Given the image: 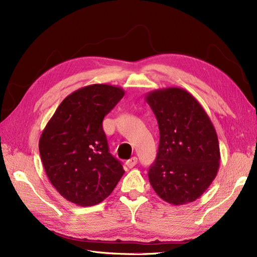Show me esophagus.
Returning <instances> with one entry per match:
<instances>
[{
  "mask_svg": "<svg viewBox=\"0 0 257 257\" xmlns=\"http://www.w3.org/2000/svg\"><path fill=\"white\" fill-rule=\"evenodd\" d=\"M136 164H137V158H136V157L131 158V159L127 160L126 163H125V165H126L128 168H133Z\"/></svg>",
  "mask_w": 257,
  "mask_h": 257,
  "instance_id": "1",
  "label": "esophagus"
}]
</instances>
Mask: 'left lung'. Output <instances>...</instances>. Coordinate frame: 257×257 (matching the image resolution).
I'll list each match as a JSON object with an SVG mask.
<instances>
[{
    "mask_svg": "<svg viewBox=\"0 0 257 257\" xmlns=\"http://www.w3.org/2000/svg\"><path fill=\"white\" fill-rule=\"evenodd\" d=\"M160 130L159 150L149 168L155 193L178 206L192 203L212 183L220 166L213 124L198 100L182 88L147 93Z\"/></svg>",
    "mask_w": 257,
    "mask_h": 257,
    "instance_id": "1",
    "label": "left lung"
}]
</instances>
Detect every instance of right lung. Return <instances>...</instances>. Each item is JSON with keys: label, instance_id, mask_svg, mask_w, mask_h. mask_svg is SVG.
<instances>
[{"label": "right lung", "instance_id": "right-lung-1", "mask_svg": "<svg viewBox=\"0 0 257 257\" xmlns=\"http://www.w3.org/2000/svg\"><path fill=\"white\" fill-rule=\"evenodd\" d=\"M124 96V90L95 83L76 90L57 108L40 138L46 175L68 201L94 206L108 197L124 169L109 153L104 116Z\"/></svg>", "mask_w": 257, "mask_h": 257}]
</instances>
